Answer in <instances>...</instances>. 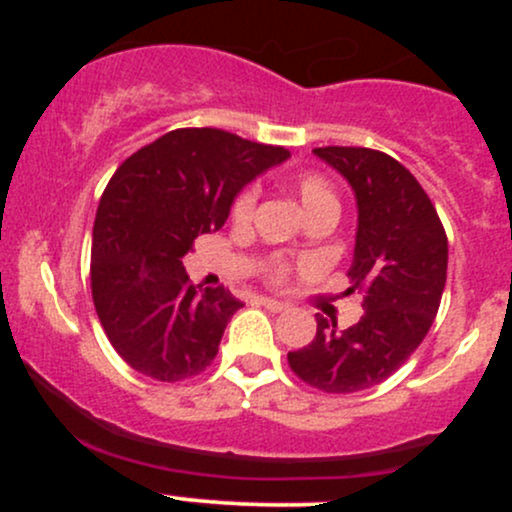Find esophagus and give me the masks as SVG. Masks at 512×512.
<instances>
[{
    "label": "esophagus",
    "mask_w": 512,
    "mask_h": 512,
    "mask_svg": "<svg viewBox=\"0 0 512 512\" xmlns=\"http://www.w3.org/2000/svg\"><path fill=\"white\" fill-rule=\"evenodd\" d=\"M255 303H260L262 308L272 310V313H281V310H286V303L281 301H274V298H264V296H257Z\"/></svg>",
    "instance_id": "esophagus-1"
}]
</instances>
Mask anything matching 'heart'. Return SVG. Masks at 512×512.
Returning a JSON list of instances; mask_svg holds the SVG:
<instances>
[{"label":"heart","instance_id":"b5f03b06","mask_svg":"<svg viewBox=\"0 0 512 512\" xmlns=\"http://www.w3.org/2000/svg\"><path fill=\"white\" fill-rule=\"evenodd\" d=\"M286 187L298 197L303 211L308 216L320 214V211H334L337 214V195H334L330 180L322 178L320 173H310V170H303V173H293L289 180H286ZM257 202V187L248 185L238 192V197L233 199L231 216L236 223H248L252 211H255ZM291 272V264L284 255H269L262 264V274L269 284H284V279Z\"/></svg>","mask_w":512,"mask_h":512}]
</instances>
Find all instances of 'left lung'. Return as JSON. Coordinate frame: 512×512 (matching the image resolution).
Returning <instances> with one entry per match:
<instances>
[{"instance_id": "obj_1", "label": "left lung", "mask_w": 512, "mask_h": 512, "mask_svg": "<svg viewBox=\"0 0 512 512\" xmlns=\"http://www.w3.org/2000/svg\"><path fill=\"white\" fill-rule=\"evenodd\" d=\"M313 151L356 195L346 293H363V315L349 330L315 315V339L289 351V366L315 390L351 395L390 378L424 342L448 276V236L424 187L392 156L363 146Z\"/></svg>"}]
</instances>
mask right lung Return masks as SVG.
<instances>
[{
    "instance_id": "1",
    "label": "right lung",
    "mask_w": 512,
    "mask_h": 512,
    "mask_svg": "<svg viewBox=\"0 0 512 512\" xmlns=\"http://www.w3.org/2000/svg\"><path fill=\"white\" fill-rule=\"evenodd\" d=\"M289 156L223 129L182 127L115 170L93 223L91 293L127 366L178 383L214 361L243 303L223 286L192 284L182 257L197 236L219 231L252 178Z\"/></svg>"
}]
</instances>
